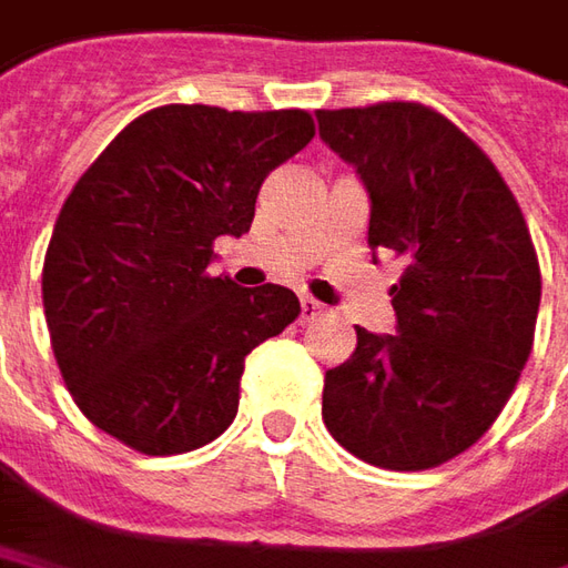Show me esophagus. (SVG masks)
Here are the masks:
<instances>
[{
	"label": "esophagus",
	"mask_w": 568,
	"mask_h": 568,
	"mask_svg": "<svg viewBox=\"0 0 568 568\" xmlns=\"http://www.w3.org/2000/svg\"><path fill=\"white\" fill-rule=\"evenodd\" d=\"M325 315V306L318 303V300H312V296H303L300 300V322H315V318H322Z\"/></svg>",
	"instance_id": "obj_1"
}]
</instances>
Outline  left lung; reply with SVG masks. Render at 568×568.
<instances>
[{"label":"left lung","mask_w":568,"mask_h":568,"mask_svg":"<svg viewBox=\"0 0 568 568\" xmlns=\"http://www.w3.org/2000/svg\"><path fill=\"white\" fill-rule=\"evenodd\" d=\"M315 115L368 190V246L406 258L390 287L397 334L356 328V353L325 372L322 418L368 466L435 469L469 450L516 390L541 306L535 243L485 150L432 105Z\"/></svg>","instance_id":"1"}]
</instances>
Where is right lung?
<instances>
[{
    "label": "right lung",
    "mask_w": 568,
    "mask_h": 568,
    "mask_svg": "<svg viewBox=\"0 0 568 568\" xmlns=\"http://www.w3.org/2000/svg\"><path fill=\"white\" fill-rule=\"evenodd\" d=\"M315 136L310 112L159 105L80 174L43 262L52 353L78 409L146 456L224 435L243 363L300 315L296 293L212 277L268 171Z\"/></svg>",
    "instance_id": "right-lung-1"
}]
</instances>
